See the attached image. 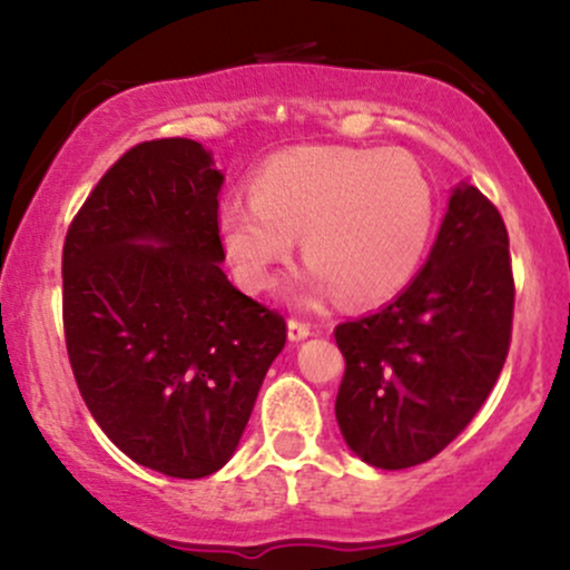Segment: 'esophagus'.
Returning <instances> with one entry per match:
<instances>
[{
    "label": "esophagus",
    "mask_w": 570,
    "mask_h": 570,
    "mask_svg": "<svg viewBox=\"0 0 570 570\" xmlns=\"http://www.w3.org/2000/svg\"><path fill=\"white\" fill-rule=\"evenodd\" d=\"M289 340L292 343H299V340H305L307 335H311V324L307 322H299V318H289Z\"/></svg>",
    "instance_id": "34e87169"
}]
</instances>
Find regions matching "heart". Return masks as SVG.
<instances>
[{"label":"heart","instance_id":"obj_1","mask_svg":"<svg viewBox=\"0 0 570 570\" xmlns=\"http://www.w3.org/2000/svg\"><path fill=\"white\" fill-rule=\"evenodd\" d=\"M429 176L394 149L299 147L252 176V198L219 208V240L246 292L276 286L303 235L311 259L294 284L303 303L340 292L351 305L394 297L421 267L434 233Z\"/></svg>","mask_w":570,"mask_h":570}]
</instances>
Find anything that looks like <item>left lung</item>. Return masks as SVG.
Wrapping results in <instances>:
<instances>
[{"label": "left lung", "mask_w": 570, "mask_h": 570, "mask_svg": "<svg viewBox=\"0 0 570 570\" xmlns=\"http://www.w3.org/2000/svg\"><path fill=\"white\" fill-rule=\"evenodd\" d=\"M512 316L507 225L480 189L455 187L407 289L377 313L337 324L345 375L335 415L345 444L391 472L442 453L499 381Z\"/></svg>", "instance_id": "left-lung-1"}]
</instances>
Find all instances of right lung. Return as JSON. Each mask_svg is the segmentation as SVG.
<instances>
[{
	"mask_svg": "<svg viewBox=\"0 0 570 570\" xmlns=\"http://www.w3.org/2000/svg\"><path fill=\"white\" fill-rule=\"evenodd\" d=\"M222 181L198 141L136 144L63 240L77 389L130 461L179 480L230 461L286 343L284 316L222 271Z\"/></svg>",
	"mask_w": 570,
	"mask_h": 570,
	"instance_id": "obj_1",
	"label": "right lung"
}]
</instances>
